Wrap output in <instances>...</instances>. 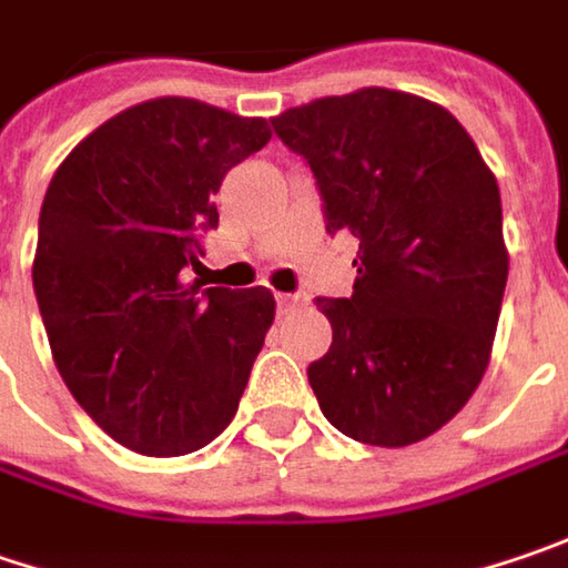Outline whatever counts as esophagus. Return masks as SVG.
Listing matches in <instances>:
<instances>
[{
	"label": "esophagus",
	"mask_w": 568,
	"mask_h": 568,
	"mask_svg": "<svg viewBox=\"0 0 568 568\" xmlns=\"http://www.w3.org/2000/svg\"><path fill=\"white\" fill-rule=\"evenodd\" d=\"M306 303V294H300V291H294V294H277V306L281 310H294V306H303Z\"/></svg>",
	"instance_id": "obj_1"
}]
</instances>
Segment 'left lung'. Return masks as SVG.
Returning <instances> with one entry per match:
<instances>
[{"label":"left lung","mask_w":568,"mask_h":568,"mask_svg":"<svg viewBox=\"0 0 568 568\" xmlns=\"http://www.w3.org/2000/svg\"><path fill=\"white\" fill-rule=\"evenodd\" d=\"M310 165L326 233H352V297H316L332 348L306 367L348 438L406 447L435 435L479 386L508 281L501 197L440 104L361 89L271 118Z\"/></svg>","instance_id":"1"}]
</instances>
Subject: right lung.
Here are the masks:
<instances>
[{
	"label": "right lung",
	"mask_w": 568,
	"mask_h": 568,
	"mask_svg": "<svg viewBox=\"0 0 568 568\" xmlns=\"http://www.w3.org/2000/svg\"><path fill=\"white\" fill-rule=\"evenodd\" d=\"M271 140L262 118L156 99L89 133L43 194L34 297L57 371L118 444L182 457L240 409L274 297L187 281L226 172Z\"/></svg>",
	"instance_id": "add662e5"
}]
</instances>
